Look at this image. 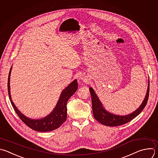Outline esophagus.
I'll return each mask as SVG.
<instances>
[{
	"label": "esophagus",
	"instance_id": "1",
	"mask_svg": "<svg viewBox=\"0 0 158 158\" xmlns=\"http://www.w3.org/2000/svg\"><path fill=\"white\" fill-rule=\"evenodd\" d=\"M82 81L83 82H86V81H87V80H86L85 78H82Z\"/></svg>",
	"mask_w": 158,
	"mask_h": 158
}]
</instances>
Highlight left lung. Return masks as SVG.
Masks as SVG:
<instances>
[{"instance_id":"8db88e82","label":"left lung","mask_w":158,"mask_h":158,"mask_svg":"<svg viewBox=\"0 0 158 158\" xmlns=\"http://www.w3.org/2000/svg\"><path fill=\"white\" fill-rule=\"evenodd\" d=\"M92 98V111L94 117L100 123L109 127H117L125 124L138 116L144 109L147 103L149 92V81L146 94L141 106L135 111L127 115H117L112 114L104 109L102 103L92 87H89Z\"/></svg>"}]
</instances>
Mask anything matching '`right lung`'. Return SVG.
<instances>
[{"mask_svg": "<svg viewBox=\"0 0 158 158\" xmlns=\"http://www.w3.org/2000/svg\"><path fill=\"white\" fill-rule=\"evenodd\" d=\"M12 68V66L10 68L8 77V92L12 106L19 118L25 124H26V125H27L32 130L37 131H49L56 130L60 127L61 125L66 121L67 118L66 105L68 100L76 92L77 89L78 84L77 80L75 79L74 81H73L68 87H66L62 91L56 107L48 115L41 119H31L25 116L18 110L12 100L10 89V77Z\"/></svg>", "mask_w": 158, "mask_h": 158, "instance_id": "add662e5", "label": "right lung"}]
</instances>
